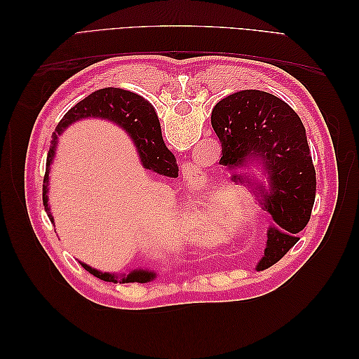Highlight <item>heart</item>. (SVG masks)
Here are the masks:
<instances>
[{
    "label": "heart",
    "mask_w": 359,
    "mask_h": 359,
    "mask_svg": "<svg viewBox=\"0 0 359 359\" xmlns=\"http://www.w3.org/2000/svg\"><path fill=\"white\" fill-rule=\"evenodd\" d=\"M219 211V202L210 198L196 205H189L182 217V226L193 240L206 241L212 232L214 217Z\"/></svg>",
    "instance_id": "b5f03b06"
}]
</instances>
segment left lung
<instances>
[{"label": "left lung", "mask_w": 359, "mask_h": 359, "mask_svg": "<svg viewBox=\"0 0 359 359\" xmlns=\"http://www.w3.org/2000/svg\"><path fill=\"white\" fill-rule=\"evenodd\" d=\"M211 124L222 144L220 163L233 170L235 184L252 189L260 208L269 214L260 265H274L299 241L298 233L307 226L316 198V170L306 128L287 103L257 90L224 97L214 106ZM250 159L263 163L268 189L236 172Z\"/></svg>", "instance_id": "obj_1"}]
</instances>
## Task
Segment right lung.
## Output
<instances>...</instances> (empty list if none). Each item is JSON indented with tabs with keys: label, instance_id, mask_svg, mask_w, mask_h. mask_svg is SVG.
<instances>
[{
	"label": "right lung",
	"instance_id": "add662e5",
	"mask_svg": "<svg viewBox=\"0 0 359 359\" xmlns=\"http://www.w3.org/2000/svg\"><path fill=\"white\" fill-rule=\"evenodd\" d=\"M97 116L114 121L119 127H123L126 132L135 140V145L139 151L140 161L144 163L145 169L160 173L169 178L178 177V166L173 154L166 148L161 137V128L157 114L153 104L144 97L135 94L132 91L121 88H103L97 90L83 100L76 103L72 109L61 118V121L55 127V132L52 135L50 148L46 158V172L43 178V205L48 212V217L53 223V217L49 212L48 205V184H49V169L50 163L55 156V148L58 142V136L66 130L70 124L79 121L82 118ZM81 265L88 271L90 274L104 281H119V283H147V281L156 278V273L145 269H135L130 274L115 276L109 273H100L86 264Z\"/></svg>",
	"mask_w": 359,
	"mask_h": 359
}]
</instances>
